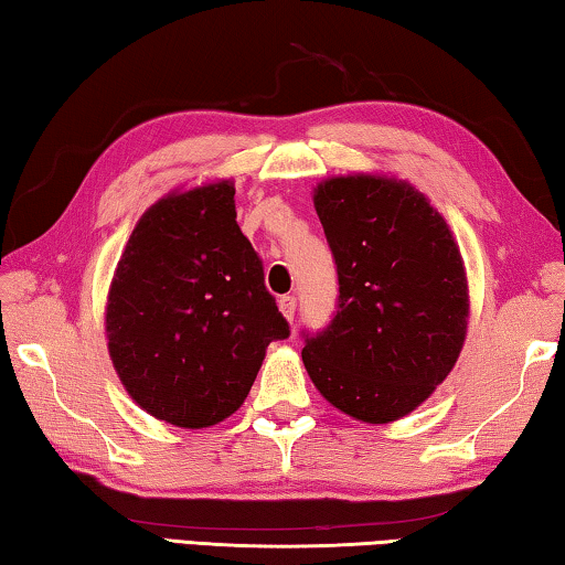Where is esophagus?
Wrapping results in <instances>:
<instances>
[{
  "mask_svg": "<svg viewBox=\"0 0 565 565\" xmlns=\"http://www.w3.org/2000/svg\"><path fill=\"white\" fill-rule=\"evenodd\" d=\"M279 311L284 313L286 319L294 321V313H296V299H294V296H281V299H279Z\"/></svg>",
  "mask_w": 565,
  "mask_h": 565,
  "instance_id": "1",
  "label": "esophagus"
}]
</instances>
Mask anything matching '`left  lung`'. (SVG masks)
Wrapping results in <instances>:
<instances>
[{
	"label": "left lung",
	"mask_w": 565,
	"mask_h": 565,
	"mask_svg": "<svg viewBox=\"0 0 565 565\" xmlns=\"http://www.w3.org/2000/svg\"><path fill=\"white\" fill-rule=\"evenodd\" d=\"M313 206L337 259L339 311L306 337L303 366L331 406L391 424L444 384L463 349V256L446 218L404 179H323Z\"/></svg>",
	"instance_id": "1"
}]
</instances>
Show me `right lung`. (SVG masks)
Masks as SVG:
<instances>
[{
    "label": "right lung",
    "instance_id": "add662e5",
    "mask_svg": "<svg viewBox=\"0 0 565 565\" xmlns=\"http://www.w3.org/2000/svg\"><path fill=\"white\" fill-rule=\"evenodd\" d=\"M234 181L174 189L134 226L104 309L109 359L137 406L179 428L238 411L289 323L236 224Z\"/></svg>",
    "mask_w": 565,
    "mask_h": 565
}]
</instances>
